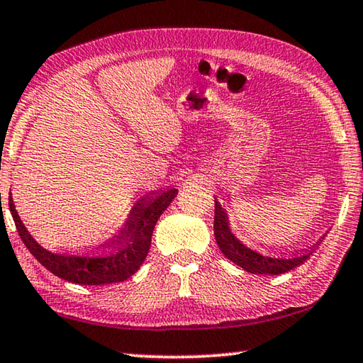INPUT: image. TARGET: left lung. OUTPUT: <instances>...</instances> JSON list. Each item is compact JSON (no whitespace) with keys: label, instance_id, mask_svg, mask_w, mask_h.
Wrapping results in <instances>:
<instances>
[{"label":"left lung","instance_id":"1","mask_svg":"<svg viewBox=\"0 0 363 363\" xmlns=\"http://www.w3.org/2000/svg\"><path fill=\"white\" fill-rule=\"evenodd\" d=\"M214 237H216L218 247L223 251V255L230 259L233 264L240 266L243 270L250 274H264V275H279L285 274L288 270L304 264L309 259L314 250L306 251L296 256L290 257H274L257 253L247 245L242 243L235 237V233L230 229L229 216L227 211L220 206L219 201L214 199Z\"/></svg>","mask_w":363,"mask_h":363}]
</instances>
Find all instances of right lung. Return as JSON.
<instances>
[{
	"label": "right lung",
	"instance_id": "right-lung-1",
	"mask_svg": "<svg viewBox=\"0 0 363 363\" xmlns=\"http://www.w3.org/2000/svg\"><path fill=\"white\" fill-rule=\"evenodd\" d=\"M176 195L177 190L169 189L138 201L120 235L107 247L84 255H59L43 248L23 225L12 196L9 210L23 245L49 272L78 285H107L128 280L143 266L150 250L153 227Z\"/></svg>",
	"mask_w": 363,
	"mask_h": 363
}]
</instances>
